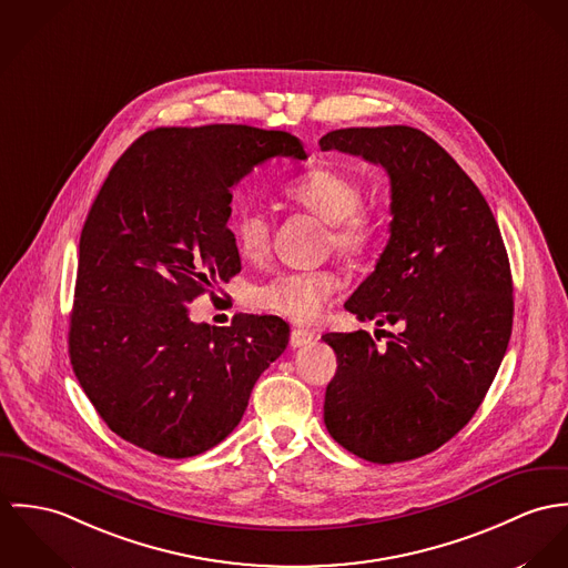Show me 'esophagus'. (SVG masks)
Listing matches in <instances>:
<instances>
[{"mask_svg": "<svg viewBox=\"0 0 568 568\" xmlns=\"http://www.w3.org/2000/svg\"><path fill=\"white\" fill-rule=\"evenodd\" d=\"M314 339L315 335L312 331H307V328H294L292 335H290V346H292V348H303V346L312 344Z\"/></svg>", "mask_w": 568, "mask_h": 568, "instance_id": "obj_1", "label": "esophagus"}]
</instances>
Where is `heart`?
I'll list each match as a JSON object with an SVG mask.
<instances>
[{
	"instance_id": "b5f03b06",
	"label": "heart",
	"mask_w": 568,
	"mask_h": 568,
	"mask_svg": "<svg viewBox=\"0 0 568 568\" xmlns=\"http://www.w3.org/2000/svg\"><path fill=\"white\" fill-rule=\"evenodd\" d=\"M285 193L290 200L312 211L331 224V246L344 256H362L377 246L381 220L366 209L362 185L335 168H315L290 181ZM235 246L246 258H261L270 246V220L263 211L244 206L231 217ZM337 274L328 270L278 272L253 290L258 310L285 315L294 322H315L324 305L339 290Z\"/></svg>"
}]
</instances>
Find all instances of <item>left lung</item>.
Masks as SVG:
<instances>
[{"label":"left lung","mask_w":568,"mask_h":568,"mask_svg":"<svg viewBox=\"0 0 568 568\" xmlns=\"http://www.w3.org/2000/svg\"><path fill=\"white\" fill-rule=\"evenodd\" d=\"M320 148L389 176L387 246L344 307L398 326L385 346L368 331L322 335L337 355L324 425L362 459H416L466 427L504 362L514 298L501 231L477 185L418 128H342Z\"/></svg>","instance_id":"1"}]
</instances>
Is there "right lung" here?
I'll return each instance as SVG.
<instances>
[{"label": "right lung", "instance_id": "1", "mask_svg": "<svg viewBox=\"0 0 568 568\" xmlns=\"http://www.w3.org/2000/svg\"><path fill=\"white\" fill-rule=\"evenodd\" d=\"M272 156L307 159L283 130H150L113 165L82 226L69 359L111 432L154 455L183 459L224 440L290 342L276 315L211 326L187 307L240 274L233 187Z\"/></svg>", "mask_w": 568, "mask_h": 568}]
</instances>
